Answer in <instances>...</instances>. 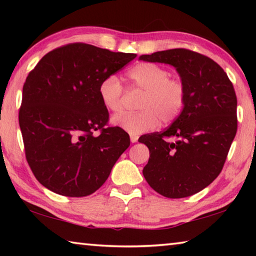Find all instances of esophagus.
<instances>
[{
    "instance_id": "1",
    "label": "esophagus",
    "mask_w": 256,
    "mask_h": 256,
    "mask_svg": "<svg viewBox=\"0 0 256 256\" xmlns=\"http://www.w3.org/2000/svg\"><path fill=\"white\" fill-rule=\"evenodd\" d=\"M130 140H131L132 144H136L138 140V134H131V136H130Z\"/></svg>"
}]
</instances>
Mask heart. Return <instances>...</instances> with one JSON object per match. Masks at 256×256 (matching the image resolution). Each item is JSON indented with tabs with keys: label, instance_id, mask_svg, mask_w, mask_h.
<instances>
[{
	"label": "heart",
	"instance_id": "b5f03b06",
	"mask_svg": "<svg viewBox=\"0 0 256 256\" xmlns=\"http://www.w3.org/2000/svg\"><path fill=\"white\" fill-rule=\"evenodd\" d=\"M166 68L154 63H140L128 71L132 86L144 92L138 112H122L112 122L130 134H142L157 128L162 122L170 124L177 118L185 104L186 89L183 81L170 79ZM99 98L107 110H122L123 86L116 76L104 78L98 88Z\"/></svg>",
	"mask_w": 256,
	"mask_h": 256
}]
</instances>
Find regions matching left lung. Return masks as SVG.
Segmentation results:
<instances>
[{
  "instance_id": "left-lung-1",
  "label": "left lung",
  "mask_w": 256,
  "mask_h": 256,
  "mask_svg": "<svg viewBox=\"0 0 256 256\" xmlns=\"http://www.w3.org/2000/svg\"><path fill=\"white\" fill-rule=\"evenodd\" d=\"M138 60L174 66L186 89L183 110L170 126L138 138L150 151L142 172L164 196H193L218 177L236 136L232 84L214 60L188 50H160ZM172 136L175 142L166 140Z\"/></svg>"
}]
</instances>
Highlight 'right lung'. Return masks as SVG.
Segmentation results:
<instances>
[{
  "instance_id": "add662e5",
  "label": "right lung",
  "mask_w": 256,
  "mask_h": 256,
  "mask_svg": "<svg viewBox=\"0 0 256 256\" xmlns=\"http://www.w3.org/2000/svg\"><path fill=\"white\" fill-rule=\"evenodd\" d=\"M136 58L74 42L47 53L29 73L19 125L26 158L46 188L80 198L105 183L130 136L118 126L105 128L108 110L98 88Z\"/></svg>"
}]
</instances>
